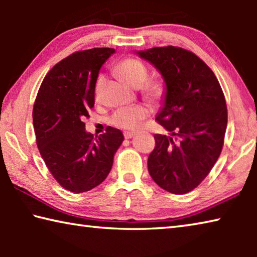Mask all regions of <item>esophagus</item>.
Instances as JSON below:
<instances>
[{
	"mask_svg": "<svg viewBox=\"0 0 257 257\" xmlns=\"http://www.w3.org/2000/svg\"><path fill=\"white\" fill-rule=\"evenodd\" d=\"M135 135H136V133H134V132H125V133H123V136H124L125 139L133 138Z\"/></svg>",
	"mask_w": 257,
	"mask_h": 257,
	"instance_id": "1",
	"label": "esophagus"
}]
</instances>
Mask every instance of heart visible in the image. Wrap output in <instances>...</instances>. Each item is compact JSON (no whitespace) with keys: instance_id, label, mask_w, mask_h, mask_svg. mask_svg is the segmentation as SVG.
Returning a JSON list of instances; mask_svg holds the SVG:
<instances>
[{"instance_id":"1","label":"heart","mask_w":257,"mask_h":257,"mask_svg":"<svg viewBox=\"0 0 257 257\" xmlns=\"http://www.w3.org/2000/svg\"><path fill=\"white\" fill-rule=\"evenodd\" d=\"M116 71L119 72L121 78L128 82L130 86L135 88L141 87V92L147 101L152 103H156L162 99L164 95V86L162 82L158 79H150L149 78V69L146 64L142 62L141 60L135 58H127L120 61L116 66ZM104 84V76L99 75L96 78L94 86V95L95 98H99L101 96V90ZM149 108L145 105H132L118 108L113 112L110 116V123L114 127H118L125 130L136 129L142 120H144L149 115Z\"/></svg>"}]
</instances>
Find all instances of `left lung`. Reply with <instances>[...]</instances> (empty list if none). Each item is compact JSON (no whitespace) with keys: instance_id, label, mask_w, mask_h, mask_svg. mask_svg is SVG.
Masks as SVG:
<instances>
[{"instance_id":"left-lung-1","label":"left lung","mask_w":257,"mask_h":257,"mask_svg":"<svg viewBox=\"0 0 257 257\" xmlns=\"http://www.w3.org/2000/svg\"><path fill=\"white\" fill-rule=\"evenodd\" d=\"M137 54L158 69L167 85L156 120L170 135H154L149 172L169 193H189L205 179L222 151L228 121L222 88L207 64L188 50L163 46Z\"/></svg>"}]
</instances>
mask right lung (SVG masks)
<instances>
[{
  "label": "right lung",
  "mask_w": 257,
  "mask_h": 257,
  "mask_svg": "<svg viewBox=\"0 0 257 257\" xmlns=\"http://www.w3.org/2000/svg\"><path fill=\"white\" fill-rule=\"evenodd\" d=\"M114 49L95 47L61 60L45 76L33 110L37 147L52 176L64 189L84 193L105 180L123 141L107 127L95 137L84 120L94 106L98 71Z\"/></svg>",
  "instance_id": "add662e5"
}]
</instances>
